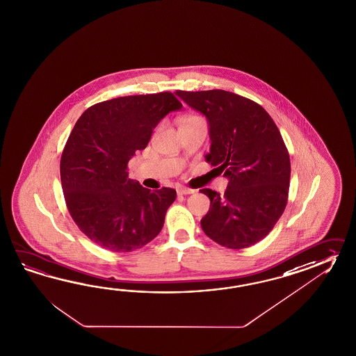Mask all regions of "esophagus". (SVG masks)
I'll return each mask as SVG.
<instances>
[{"mask_svg":"<svg viewBox=\"0 0 356 356\" xmlns=\"http://www.w3.org/2000/svg\"><path fill=\"white\" fill-rule=\"evenodd\" d=\"M194 193H195V190L185 188V186H181V188L177 189V194L179 195H189V194H194Z\"/></svg>","mask_w":356,"mask_h":356,"instance_id":"34e87169","label":"esophagus"}]
</instances>
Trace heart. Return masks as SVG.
<instances>
[{"label": "heart", "instance_id": "heart-1", "mask_svg": "<svg viewBox=\"0 0 356 356\" xmlns=\"http://www.w3.org/2000/svg\"><path fill=\"white\" fill-rule=\"evenodd\" d=\"M200 118H197V116H194V115H189V116H186V118H184L182 119V122H188V121H194V120H199Z\"/></svg>", "mask_w": 356, "mask_h": 356}]
</instances>
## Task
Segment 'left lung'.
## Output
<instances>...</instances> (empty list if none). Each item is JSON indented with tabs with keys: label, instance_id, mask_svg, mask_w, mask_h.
<instances>
[{
	"label": "left lung",
	"instance_id": "obj_1",
	"mask_svg": "<svg viewBox=\"0 0 356 356\" xmlns=\"http://www.w3.org/2000/svg\"><path fill=\"white\" fill-rule=\"evenodd\" d=\"M209 124L206 161L229 179L225 194L211 199L200 225L207 236L229 249L259 243L284 213L290 188V156L275 121L261 104L222 89L176 90Z\"/></svg>",
	"mask_w": 356,
	"mask_h": 356
}]
</instances>
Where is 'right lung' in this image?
<instances>
[{
  "label": "right lung",
  "mask_w": 356,
  "mask_h": 356,
  "mask_svg": "<svg viewBox=\"0 0 356 356\" xmlns=\"http://www.w3.org/2000/svg\"><path fill=\"white\" fill-rule=\"evenodd\" d=\"M181 107L171 92L127 95L97 103L76 121L61 156V185L72 220L97 245L134 252L161 232L176 190L143 188L129 179L127 163Z\"/></svg>",
  "instance_id": "obj_1"
}]
</instances>
